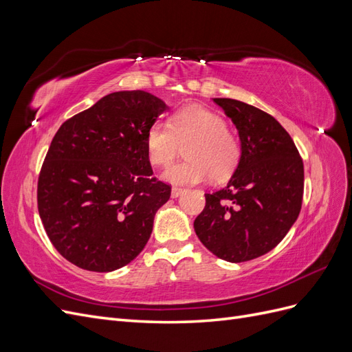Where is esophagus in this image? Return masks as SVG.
I'll list each match as a JSON object with an SVG mask.
<instances>
[{
	"label": "esophagus",
	"mask_w": 352,
	"mask_h": 352,
	"mask_svg": "<svg viewBox=\"0 0 352 352\" xmlns=\"http://www.w3.org/2000/svg\"><path fill=\"white\" fill-rule=\"evenodd\" d=\"M185 192V189H182V188H177V186H173L172 188V198H177V197H180Z\"/></svg>",
	"instance_id": "1"
}]
</instances>
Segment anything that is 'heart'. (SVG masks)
Instances as JSON below:
<instances>
[{
	"label": "heart",
	"mask_w": 352,
	"mask_h": 352,
	"mask_svg": "<svg viewBox=\"0 0 352 352\" xmlns=\"http://www.w3.org/2000/svg\"><path fill=\"white\" fill-rule=\"evenodd\" d=\"M148 158L167 167L185 145L186 160L170 167L164 179L175 185H197L210 176L229 177L241 160V142L223 117L202 105H188L168 119V126L153 123L145 136Z\"/></svg>",
	"instance_id": "heart-1"
}]
</instances>
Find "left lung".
I'll return each mask as SVG.
<instances>
[{"mask_svg":"<svg viewBox=\"0 0 352 352\" xmlns=\"http://www.w3.org/2000/svg\"><path fill=\"white\" fill-rule=\"evenodd\" d=\"M236 126L241 160L229 184L206 194L197 236L219 258L243 263L267 254L301 211L304 164L282 124L238 100L214 98Z\"/></svg>","mask_w":352,"mask_h":352,"instance_id":"1","label":"left lung"}]
</instances>
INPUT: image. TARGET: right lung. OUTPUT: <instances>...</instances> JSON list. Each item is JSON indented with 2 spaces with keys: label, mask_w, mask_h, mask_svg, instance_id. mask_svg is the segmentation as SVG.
I'll use <instances>...</instances> for the list:
<instances>
[{
  "label": "right lung",
  "mask_w": 352,
  "mask_h": 352,
  "mask_svg": "<svg viewBox=\"0 0 352 352\" xmlns=\"http://www.w3.org/2000/svg\"><path fill=\"white\" fill-rule=\"evenodd\" d=\"M168 107L145 91L105 95L60 126L38 179V211L54 248L89 272L138 257L172 186L153 177L146 131Z\"/></svg>",
  "instance_id": "obj_1"
}]
</instances>
